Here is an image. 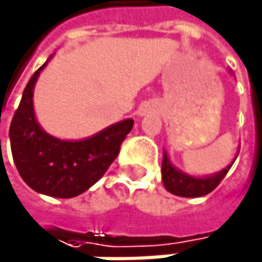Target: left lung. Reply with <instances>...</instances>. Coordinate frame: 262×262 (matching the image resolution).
I'll list each match as a JSON object with an SVG mask.
<instances>
[{
    "mask_svg": "<svg viewBox=\"0 0 262 262\" xmlns=\"http://www.w3.org/2000/svg\"><path fill=\"white\" fill-rule=\"evenodd\" d=\"M233 163L234 161H231V164ZM231 164H228L225 169H222L221 172H217L214 176L192 177V176H188V174L179 171L176 166H172V163L169 161V158H167V155L164 152L163 154V164H161V180H163L164 188L169 192L176 194V195H180V197H202V195L210 194L213 189H216V186L227 176Z\"/></svg>",
    "mask_w": 262,
    "mask_h": 262,
    "instance_id": "1",
    "label": "left lung"
}]
</instances>
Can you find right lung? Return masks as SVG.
Here are the masks:
<instances>
[{"label":"right lung","instance_id":"right-lung-1","mask_svg":"<svg viewBox=\"0 0 262 262\" xmlns=\"http://www.w3.org/2000/svg\"><path fill=\"white\" fill-rule=\"evenodd\" d=\"M46 63L29 79L12 118L10 149L16 169L28 186L45 195L70 199L85 192L107 172L132 130L134 119L119 121L80 141L51 137L37 122L32 101L34 85Z\"/></svg>","mask_w":262,"mask_h":262}]
</instances>
